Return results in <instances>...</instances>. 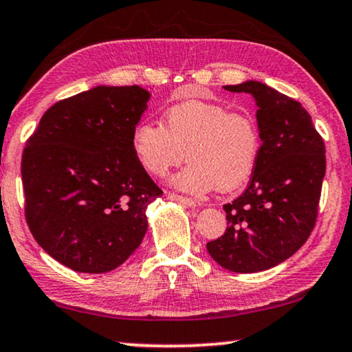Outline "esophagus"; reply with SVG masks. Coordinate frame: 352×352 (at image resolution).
<instances>
[{
    "label": "esophagus",
    "mask_w": 352,
    "mask_h": 352,
    "mask_svg": "<svg viewBox=\"0 0 352 352\" xmlns=\"http://www.w3.org/2000/svg\"><path fill=\"white\" fill-rule=\"evenodd\" d=\"M167 197H169L170 201H175V202L185 204V206H188V207H197V206H202V204L199 202V201H196V199H192V197H185V196H180V194L167 192Z\"/></svg>",
    "instance_id": "1"
}]
</instances>
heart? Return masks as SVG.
<instances>
[{"label": "heart", "instance_id": "heart-1", "mask_svg": "<svg viewBox=\"0 0 352 352\" xmlns=\"http://www.w3.org/2000/svg\"><path fill=\"white\" fill-rule=\"evenodd\" d=\"M131 145L140 166L156 177H164L180 164L186 150L191 162L174 178L182 190L232 191L253 174L262 139L251 113L191 99L167 109L164 126L151 122L135 124Z\"/></svg>", "mask_w": 352, "mask_h": 352}]
</instances>
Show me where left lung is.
<instances>
[{
    "label": "left lung",
    "mask_w": 352,
    "mask_h": 352,
    "mask_svg": "<svg viewBox=\"0 0 352 352\" xmlns=\"http://www.w3.org/2000/svg\"><path fill=\"white\" fill-rule=\"evenodd\" d=\"M224 90L256 99L262 148L248 188L223 207L226 232L207 250L224 269L254 274L291 258L310 237L326 175V146L296 99L254 80Z\"/></svg>",
    "instance_id": "8db88e82"
}]
</instances>
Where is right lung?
I'll return each instance as SVG.
<instances>
[{"label": "right lung", "mask_w": 352, "mask_h": 352, "mask_svg": "<svg viewBox=\"0 0 352 352\" xmlns=\"http://www.w3.org/2000/svg\"><path fill=\"white\" fill-rule=\"evenodd\" d=\"M148 99L138 85L91 88L54 104L26 140V223L72 270L110 272L142 243L145 210L162 196L131 145Z\"/></svg>", "instance_id": "right-lung-1"}]
</instances>
